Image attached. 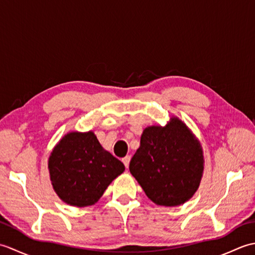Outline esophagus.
<instances>
[{"label": "esophagus", "instance_id": "obj_1", "mask_svg": "<svg viewBox=\"0 0 255 255\" xmlns=\"http://www.w3.org/2000/svg\"><path fill=\"white\" fill-rule=\"evenodd\" d=\"M123 162H124L125 166L128 167L129 166V162H130V156H129V155L125 156V158H123Z\"/></svg>", "mask_w": 255, "mask_h": 255}]
</instances>
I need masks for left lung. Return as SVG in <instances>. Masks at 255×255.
Listing matches in <instances>:
<instances>
[{
    "mask_svg": "<svg viewBox=\"0 0 255 255\" xmlns=\"http://www.w3.org/2000/svg\"><path fill=\"white\" fill-rule=\"evenodd\" d=\"M129 170L154 204L178 206L187 202L199 186L203 150L186 125L172 117L164 127L144 129Z\"/></svg>",
    "mask_w": 255,
    "mask_h": 255,
    "instance_id": "8db88e82",
    "label": "left lung"
}]
</instances>
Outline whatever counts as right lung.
I'll use <instances>...</instances> for the list:
<instances>
[{"instance_id": "right-lung-1", "label": "right lung", "mask_w": 255, "mask_h": 255, "mask_svg": "<svg viewBox=\"0 0 255 255\" xmlns=\"http://www.w3.org/2000/svg\"><path fill=\"white\" fill-rule=\"evenodd\" d=\"M53 189L75 207L95 204L125 165L103 149L93 131L69 132L53 148L48 161Z\"/></svg>"}]
</instances>
